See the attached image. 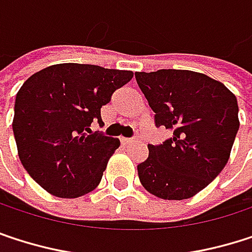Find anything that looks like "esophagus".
<instances>
[{"mask_svg":"<svg viewBox=\"0 0 252 252\" xmlns=\"http://www.w3.org/2000/svg\"><path fill=\"white\" fill-rule=\"evenodd\" d=\"M120 141H122L123 145H130V144H136L138 142V138H132V139L130 138H122Z\"/></svg>","mask_w":252,"mask_h":252,"instance_id":"1","label":"esophagus"}]
</instances>
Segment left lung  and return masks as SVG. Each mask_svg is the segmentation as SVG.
Masks as SVG:
<instances>
[{
	"mask_svg": "<svg viewBox=\"0 0 252 252\" xmlns=\"http://www.w3.org/2000/svg\"><path fill=\"white\" fill-rule=\"evenodd\" d=\"M135 77L156 126L172 132L163 144L148 145V158L138 164L139 181L158 198H190L229 160L239 129L236 96L221 82L190 70L136 71Z\"/></svg>",
	"mask_w": 252,
	"mask_h": 252,
	"instance_id": "obj_1",
	"label": "left lung"
}]
</instances>
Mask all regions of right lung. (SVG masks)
Returning <instances> with one entry per match:
<instances>
[{"instance_id": "right-lung-1", "label": "right lung", "mask_w": 252, "mask_h": 252, "mask_svg": "<svg viewBox=\"0 0 252 252\" xmlns=\"http://www.w3.org/2000/svg\"><path fill=\"white\" fill-rule=\"evenodd\" d=\"M133 77L129 70L63 63L32 74L14 102L19 158L50 193L77 198L98 187L120 141L92 132L101 107Z\"/></svg>"}]
</instances>
